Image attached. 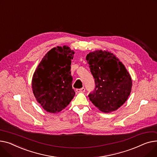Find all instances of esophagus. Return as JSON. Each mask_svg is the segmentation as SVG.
<instances>
[{
	"instance_id": "esophagus-1",
	"label": "esophagus",
	"mask_w": 157,
	"mask_h": 157,
	"mask_svg": "<svg viewBox=\"0 0 157 157\" xmlns=\"http://www.w3.org/2000/svg\"><path fill=\"white\" fill-rule=\"evenodd\" d=\"M76 90L77 93H84V92H85L86 90V89L84 87H82L81 89H77Z\"/></svg>"
}]
</instances>
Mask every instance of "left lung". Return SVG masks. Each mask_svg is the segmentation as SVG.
Listing matches in <instances>:
<instances>
[{"instance_id":"left-lung-1","label":"left lung","mask_w":157,"mask_h":157,"mask_svg":"<svg viewBox=\"0 0 157 157\" xmlns=\"http://www.w3.org/2000/svg\"><path fill=\"white\" fill-rule=\"evenodd\" d=\"M86 59L96 84L94 90L88 96L90 101L104 113L115 111L130 95L132 86L130 74L110 52H91Z\"/></svg>"}]
</instances>
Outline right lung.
Segmentation results:
<instances>
[{
    "instance_id": "1",
    "label": "right lung",
    "mask_w": 157,
    "mask_h": 157,
    "mask_svg": "<svg viewBox=\"0 0 157 157\" xmlns=\"http://www.w3.org/2000/svg\"><path fill=\"white\" fill-rule=\"evenodd\" d=\"M73 54L68 46L54 48L45 54L33 73V94L48 112H61L75 94L70 71Z\"/></svg>"
}]
</instances>
